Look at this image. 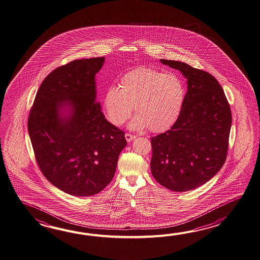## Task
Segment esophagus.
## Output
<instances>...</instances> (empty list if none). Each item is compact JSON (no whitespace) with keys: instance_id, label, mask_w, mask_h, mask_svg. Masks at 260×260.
Segmentation results:
<instances>
[{"instance_id":"obj_1","label":"esophagus","mask_w":260,"mask_h":260,"mask_svg":"<svg viewBox=\"0 0 260 260\" xmlns=\"http://www.w3.org/2000/svg\"><path fill=\"white\" fill-rule=\"evenodd\" d=\"M135 138H136V136H133L131 134H125V139L127 142H131Z\"/></svg>"}]
</instances>
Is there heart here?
Instances as JSON below:
<instances>
[{
  "label": "heart",
  "mask_w": 260,
  "mask_h": 260,
  "mask_svg": "<svg viewBox=\"0 0 260 260\" xmlns=\"http://www.w3.org/2000/svg\"><path fill=\"white\" fill-rule=\"evenodd\" d=\"M184 98L185 88L177 75L138 67L120 79L119 88L106 91L103 108L108 120L121 126L132 115L134 107L137 116L129 127L161 133L177 122Z\"/></svg>",
  "instance_id": "b5f03b06"
}]
</instances>
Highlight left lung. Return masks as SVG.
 <instances>
[{
	"label": "left lung",
	"instance_id": "1",
	"mask_svg": "<svg viewBox=\"0 0 260 260\" xmlns=\"http://www.w3.org/2000/svg\"><path fill=\"white\" fill-rule=\"evenodd\" d=\"M187 79L182 109L170 130L150 138L152 176L173 191L209 181L226 160L232 111L216 78L180 61L160 59Z\"/></svg>",
	"mask_w": 260,
	"mask_h": 260
}]
</instances>
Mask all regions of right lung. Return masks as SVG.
<instances>
[{
	"instance_id": "right-lung-1",
	"label": "right lung",
	"mask_w": 260,
	"mask_h": 260,
	"mask_svg": "<svg viewBox=\"0 0 260 260\" xmlns=\"http://www.w3.org/2000/svg\"><path fill=\"white\" fill-rule=\"evenodd\" d=\"M105 57L58 67L41 84L29 111L28 135L46 179L73 196L99 193L111 183L124 132L111 124L96 102L94 76Z\"/></svg>"
}]
</instances>
